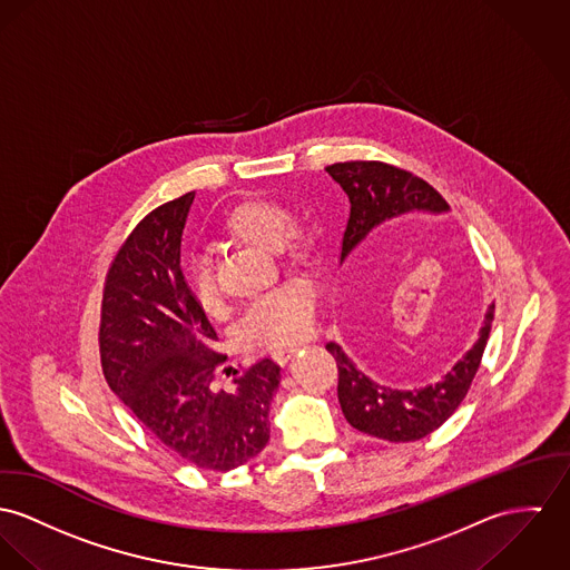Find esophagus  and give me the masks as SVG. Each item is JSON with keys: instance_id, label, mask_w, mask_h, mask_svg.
<instances>
[{"instance_id": "34e87169", "label": "esophagus", "mask_w": 570, "mask_h": 570, "mask_svg": "<svg viewBox=\"0 0 570 570\" xmlns=\"http://www.w3.org/2000/svg\"><path fill=\"white\" fill-rule=\"evenodd\" d=\"M295 351L297 350L275 351V353H273V360H275L277 364H282V366H284V364H286V362L293 357V353H295Z\"/></svg>"}]
</instances>
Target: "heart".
<instances>
[{"label":"heart","instance_id":"b5f03b06","mask_svg":"<svg viewBox=\"0 0 570 570\" xmlns=\"http://www.w3.org/2000/svg\"><path fill=\"white\" fill-rule=\"evenodd\" d=\"M291 223L293 217L284 206L275 202L252 199L236 206L227 215L220 234L229 243L249 245L266 252L282 247L288 263H306L312 254V245L299 232L288 234ZM188 286L197 306L204 312L213 314L219 309L220 291L210 261L195 258L188 264ZM312 309L314 297L306 284H284L247 309L240 323V338L247 347L254 350H288L306 338L312 327Z\"/></svg>","mask_w":570,"mask_h":570}]
</instances>
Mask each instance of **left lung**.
<instances>
[{"mask_svg":"<svg viewBox=\"0 0 570 570\" xmlns=\"http://www.w3.org/2000/svg\"><path fill=\"white\" fill-rule=\"evenodd\" d=\"M325 171L350 197L347 229L341 245V264L366 240V236L389 220L410 217L414 213L444 215L449 204L425 179L386 163L353 160L325 167ZM494 318V304L483 316L475 345L466 351L439 382L423 389L399 391L373 382L362 373L338 343H327L338 364V401L351 428L389 442L425 439L458 410L471 389L480 368L483 350Z\"/></svg>","mask_w":570,"mask_h":570,"instance_id":"obj_1","label":"left lung"}]
</instances>
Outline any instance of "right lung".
Wrapping results in <instances>:
<instances>
[{"instance_id":"obj_1","label":"right lung","mask_w":570,"mask_h":570,"mask_svg":"<svg viewBox=\"0 0 570 570\" xmlns=\"http://www.w3.org/2000/svg\"><path fill=\"white\" fill-rule=\"evenodd\" d=\"M195 193L140 220L106 275L99 353L110 391L181 460L232 471L268 442L279 366L263 357L232 389H215L227 355L179 268L181 229Z\"/></svg>"}]
</instances>
